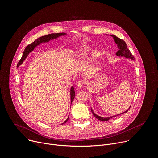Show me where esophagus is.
I'll use <instances>...</instances> for the list:
<instances>
[{"label": "esophagus", "mask_w": 158, "mask_h": 158, "mask_svg": "<svg viewBox=\"0 0 158 158\" xmlns=\"http://www.w3.org/2000/svg\"><path fill=\"white\" fill-rule=\"evenodd\" d=\"M77 85L78 87H80V88H82V87L83 86V85H84V83H83L82 81H79L77 82Z\"/></svg>", "instance_id": "1"}]
</instances>
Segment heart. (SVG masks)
<instances>
[{
  "instance_id": "b5f03b06",
  "label": "heart",
  "mask_w": 158,
  "mask_h": 158,
  "mask_svg": "<svg viewBox=\"0 0 158 158\" xmlns=\"http://www.w3.org/2000/svg\"><path fill=\"white\" fill-rule=\"evenodd\" d=\"M90 48L88 46H84L81 47L80 48H78L75 52V56H77V58L78 60H80L81 58H83L85 57L87 54H88L90 52ZM100 56V52L98 50L95 49L91 53V57H92V62L96 61Z\"/></svg>"
}]
</instances>
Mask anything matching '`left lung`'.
<instances>
[{
    "label": "left lung",
    "mask_w": 158,
    "mask_h": 158,
    "mask_svg": "<svg viewBox=\"0 0 158 158\" xmlns=\"http://www.w3.org/2000/svg\"><path fill=\"white\" fill-rule=\"evenodd\" d=\"M111 37H113V39L115 42V43L117 44V46L118 47V51L116 53V55L118 56H124L125 58H130V59H131V60H135L133 55L131 54V52L130 51V50L127 47V44H126V42L120 39L119 38L117 37L116 36L114 35H110ZM131 107V106H130ZM130 107L123 113H121V114H123V113H127V111L130 110ZM91 112L93 114V116L97 118L98 119L100 120V121H108L110 119H111L112 117H114V116H117L118 115H120L121 114H116L115 116H110V117H106V118H104V117H101L97 114H96L95 113H94L93 111V110L91 108Z\"/></svg>",
    "instance_id": "1"
}]
</instances>
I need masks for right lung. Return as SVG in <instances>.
Returning a JSON list of instances; mask_svg holds the SVG:
<instances>
[{
	"label": "right lung",
	"instance_id": "obj_1",
	"mask_svg": "<svg viewBox=\"0 0 158 158\" xmlns=\"http://www.w3.org/2000/svg\"><path fill=\"white\" fill-rule=\"evenodd\" d=\"M67 34L65 33H57V34H48V35H45V36H42V37H39V39H37V40H35L33 43H31V44L28 45V46L26 47V48H25L24 50V52L23 53V55H22V56L20 59V60L19 61L18 64H17V67H19L20 65L22 64V63L23 62V61L25 60V59L27 58V56H28V55L31 52H32L34 48L37 47L38 45H39L40 44H42V43H45V42H49L50 40H53V39H57L58 37H61V36H64V35H66ZM75 97V90H74V88L73 86H72L71 87V89H70V99H71V103H72V102L74 99ZM69 117L67 118V120H65L64 123H63L61 124H65L68 120H69Z\"/></svg>",
	"mask_w": 158,
	"mask_h": 158
}]
</instances>
